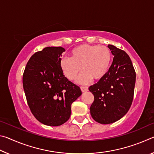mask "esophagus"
Segmentation results:
<instances>
[{
  "instance_id": "1",
  "label": "esophagus",
  "mask_w": 154,
  "mask_h": 154,
  "mask_svg": "<svg viewBox=\"0 0 154 154\" xmlns=\"http://www.w3.org/2000/svg\"><path fill=\"white\" fill-rule=\"evenodd\" d=\"M81 90H82V92H87L88 90V87H85V86H81Z\"/></svg>"
}]
</instances>
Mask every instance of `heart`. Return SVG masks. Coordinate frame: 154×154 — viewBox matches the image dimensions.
<instances>
[{"label": "heart", "instance_id": "heart-1", "mask_svg": "<svg viewBox=\"0 0 154 154\" xmlns=\"http://www.w3.org/2000/svg\"><path fill=\"white\" fill-rule=\"evenodd\" d=\"M71 58L63 57L60 60V67L68 79H75L79 72L83 71L77 82L88 84L92 79L102 80L110 69L112 53L108 47L83 44L71 51Z\"/></svg>", "mask_w": 154, "mask_h": 154}]
</instances>
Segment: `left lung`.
<instances>
[{"mask_svg": "<svg viewBox=\"0 0 154 154\" xmlns=\"http://www.w3.org/2000/svg\"><path fill=\"white\" fill-rule=\"evenodd\" d=\"M114 56L108 74L91 85L94 96L90 114L96 122L109 124L119 120L128 111L134 96L136 72L129 56L116 46L108 45Z\"/></svg>", "mask_w": 154, "mask_h": 154, "instance_id": "obj_1", "label": "left lung"}]
</instances>
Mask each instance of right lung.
Returning a JSON list of instances; mask_svg holds the SVG:
<instances>
[{"instance_id": "obj_1", "label": "right lung", "mask_w": 154, "mask_h": 154, "mask_svg": "<svg viewBox=\"0 0 154 154\" xmlns=\"http://www.w3.org/2000/svg\"><path fill=\"white\" fill-rule=\"evenodd\" d=\"M62 47H47L31 56L23 74V88L31 112L47 126L65 123L71 104L82 95L80 88L64 76L60 67Z\"/></svg>"}]
</instances>
